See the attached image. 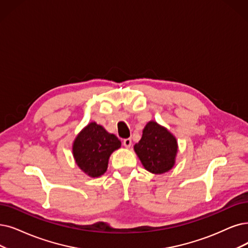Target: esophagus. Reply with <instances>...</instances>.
Instances as JSON below:
<instances>
[{"mask_svg":"<svg viewBox=\"0 0 248 248\" xmlns=\"http://www.w3.org/2000/svg\"><path fill=\"white\" fill-rule=\"evenodd\" d=\"M131 138H125V140H123V144L125 147H130L131 146Z\"/></svg>","mask_w":248,"mask_h":248,"instance_id":"esophagus-1","label":"esophagus"}]
</instances>
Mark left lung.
<instances>
[{
    "label": "left lung",
    "instance_id": "8db88e82",
    "mask_svg": "<svg viewBox=\"0 0 248 248\" xmlns=\"http://www.w3.org/2000/svg\"><path fill=\"white\" fill-rule=\"evenodd\" d=\"M134 151L147 171L163 174L174 166L177 141L166 128L151 121L145 125L141 140L134 145Z\"/></svg>",
    "mask_w": 248,
    "mask_h": 248
}]
</instances>
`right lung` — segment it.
<instances>
[{
  "label": "right lung",
  "mask_w": 248,
  "mask_h": 248,
  "mask_svg": "<svg viewBox=\"0 0 248 248\" xmlns=\"http://www.w3.org/2000/svg\"><path fill=\"white\" fill-rule=\"evenodd\" d=\"M121 146L114 134L108 133L101 125L93 122L78 134L73 143L76 164L91 177L103 175L108 168L111 154Z\"/></svg>",
  "instance_id": "right-lung-1"
}]
</instances>
